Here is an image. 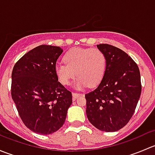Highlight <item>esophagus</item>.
<instances>
[{
	"label": "esophagus",
	"mask_w": 155,
	"mask_h": 155,
	"mask_svg": "<svg viewBox=\"0 0 155 155\" xmlns=\"http://www.w3.org/2000/svg\"><path fill=\"white\" fill-rule=\"evenodd\" d=\"M72 95H73V99H76L77 97H79V96H81V94H79V93H76V92H73L72 93Z\"/></svg>",
	"instance_id": "34e87169"
}]
</instances>
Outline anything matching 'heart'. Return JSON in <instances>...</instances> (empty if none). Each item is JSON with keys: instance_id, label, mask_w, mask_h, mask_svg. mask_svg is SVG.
<instances>
[{"instance_id": "1", "label": "heart", "mask_w": 155, "mask_h": 155, "mask_svg": "<svg viewBox=\"0 0 155 155\" xmlns=\"http://www.w3.org/2000/svg\"><path fill=\"white\" fill-rule=\"evenodd\" d=\"M64 61L65 64L58 62L55 64L56 76L61 83L68 85L76 72V77L73 82L76 88L98 85L107 70V58L99 48H72L64 54Z\"/></svg>"}]
</instances>
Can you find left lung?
<instances>
[{
  "label": "left lung",
  "instance_id": "left-lung-1",
  "mask_svg": "<svg viewBox=\"0 0 155 155\" xmlns=\"http://www.w3.org/2000/svg\"><path fill=\"white\" fill-rule=\"evenodd\" d=\"M107 58L104 79L85 94L87 119L98 130L115 132L129 122L141 94L138 66L120 48L109 44L97 45Z\"/></svg>",
  "mask_w": 155,
  "mask_h": 155
}]
</instances>
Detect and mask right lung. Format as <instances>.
<instances>
[{"label": "right lung", "mask_w": 155, "mask_h": 155, "mask_svg": "<svg viewBox=\"0 0 155 155\" xmlns=\"http://www.w3.org/2000/svg\"><path fill=\"white\" fill-rule=\"evenodd\" d=\"M63 49L42 45L26 53L14 66L11 95L17 110L33 132L48 135L64 123L72 94L58 82L54 67Z\"/></svg>", "instance_id": "1"}]
</instances>
